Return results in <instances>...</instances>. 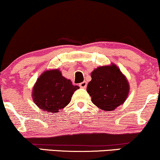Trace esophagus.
Segmentation results:
<instances>
[{"label": "esophagus", "mask_w": 160, "mask_h": 160, "mask_svg": "<svg viewBox=\"0 0 160 160\" xmlns=\"http://www.w3.org/2000/svg\"><path fill=\"white\" fill-rule=\"evenodd\" d=\"M79 86H80V88H82V89H86V86H87V83H86V81H83V82H80V83L79 84Z\"/></svg>", "instance_id": "1"}]
</instances>
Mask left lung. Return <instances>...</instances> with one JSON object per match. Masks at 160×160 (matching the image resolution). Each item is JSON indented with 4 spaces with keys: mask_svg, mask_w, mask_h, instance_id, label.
<instances>
[{
    "mask_svg": "<svg viewBox=\"0 0 160 160\" xmlns=\"http://www.w3.org/2000/svg\"><path fill=\"white\" fill-rule=\"evenodd\" d=\"M91 78L86 90L95 106L110 111L124 103L129 92V83L115 64L97 68L91 73Z\"/></svg>",
    "mask_w": 160,
    "mask_h": 160,
    "instance_id": "1",
    "label": "left lung"
}]
</instances>
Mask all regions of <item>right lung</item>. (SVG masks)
I'll return each mask as SVG.
<instances>
[{"mask_svg": "<svg viewBox=\"0 0 160 160\" xmlns=\"http://www.w3.org/2000/svg\"><path fill=\"white\" fill-rule=\"evenodd\" d=\"M78 86L62 76L58 69L47 70L42 73L33 86L32 98L43 111L57 113L70 103Z\"/></svg>", "mask_w": 160, "mask_h": 160, "instance_id": "1", "label": "right lung"}]
</instances>
